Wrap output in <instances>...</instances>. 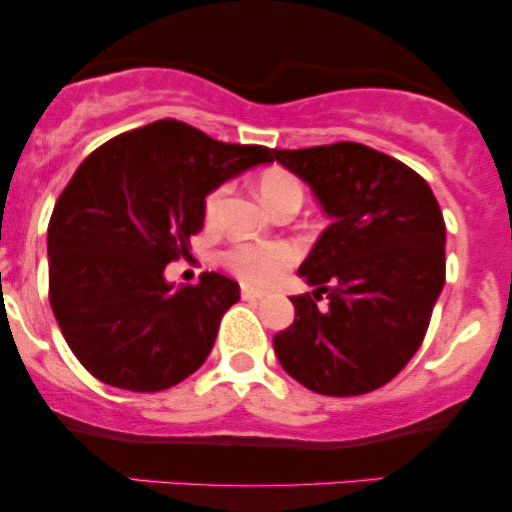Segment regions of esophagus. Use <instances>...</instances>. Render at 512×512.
<instances>
[{"instance_id": "34e87169", "label": "esophagus", "mask_w": 512, "mask_h": 512, "mask_svg": "<svg viewBox=\"0 0 512 512\" xmlns=\"http://www.w3.org/2000/svg\"><path fill=\"white\" fill-rule=\"evenodd\" d=\"M243 298H248V301H260V298H264L267 296L269 291H264V289H255V286H243Z\"/></svg>"}]
</instances>
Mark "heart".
I'll list each match as a JSON object with an SVG mask.
<instances>
[{
	"label": "heart",
	"mask_w": 512,
	"mask_h": 512,
	"mask_svg": "<svg viewBox=\"0 0 512 512\" xmlns=\"http://www.w3.org/2000/svg\"><path fill=\"white\" fill-rule=\"evenodd\" d=\"M226 192V187H219L207 197V204H204L207 221H214L219 216ZM257 192L269 209L281 202H291V199L303 202L301 180L284 168L264 170L257 180ZM293 260H296V250L289 243H240L226 255L228 267L252 284H269V281L279 279Z\"/></svg>",
	"instance_id": "1"
}]
</instances>
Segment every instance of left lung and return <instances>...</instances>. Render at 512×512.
Here are the masks:
<instances>
[{"label": "left lung", "instance_id": "1", "mask_svg": "<svg viewBox=\"0 0 512 512\" xmlns=\"http://www.w3.org/2000/svg\"><path fill=\"white\" fill-rule=\"evenodd\" d=\"M332 223L298 276L327 296H291L296 320L274 337L281 368L330 397L378 390L411 361L445 284V221L428 182L397 158L339 142L274 149Z\"/></svg>", "mask_w": 512, "mask_h": 512}]
</instances>
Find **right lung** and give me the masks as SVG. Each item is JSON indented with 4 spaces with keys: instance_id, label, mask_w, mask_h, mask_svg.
<instances>
[{
    "instance_id": "right-lung-1",
    "label": "right lung",
    "mask_w": 512,
    "mask_h": 512,
    "mask_svg": "<svg viewBox=\"0 0 512 512\" xmlns=\"http://www.w3.org/2000/svg\"><path fill=\"white\" fill-rule=\"evenodd\" d=\"M272 154L158 120L76 168L48 226L50 305L88 373L120 390L158 392L207 361L240 286L216 272L175 286L166 264L190 255L211 192Z\"/></svg>"
}]
</instances>
